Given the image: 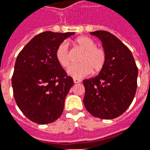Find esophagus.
I'll use <instances>...</instances> for the list:
<instances>
[{
	"mask_svg": "<svg viewBox=\"0 0 150 150\" xmlns=\"http://www.w3.org/2000/svg\"><path fill=\"white\" fill-rule=\"evenodd\" d=\"M73 81H74V83H80V82H81V80H80L79 79L74 78L73 79Z\"/></svg>",
	"mask_w": 150,
	"mask_h": 150,
	"instance_id": "obj_1",
	"label": "esophagus"
}]
</instances>
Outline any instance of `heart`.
I'll return each mask as SVG.
<instances>
[{"instance_id":"b5f03b06","label":"heart","mask_w":150,"mask_h":150,"mask_svg":"<svg viewBox=\"0 0 150 150\" xmlns=\"http://www.w3.org/2000/svg\"><path fill=\"white\" fill-rule=\"evenodd\" d=\"M75 42L84 50L79 59V64L71 66L67 73L74 78H83L90 73H97L104 67L106 61V54L102 48L97 47L94 40L89 37L82 36L76 38ZM55 58L62 67H67L71 64V56L67 42L59 44L55 50Z\"/></svg>"}]
</instances>
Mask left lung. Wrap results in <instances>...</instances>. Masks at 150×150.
I'll return each mask as SVG.
<instances>
[{"label": "left lung", "instance_id": "8db88e82", "mask_svg": "<svg viewBox=\"0 0 150 150\" xmlns=\"http://www.w3.org/2000/svg\"><path fill=\"white\" fill-rule=\"evenodd\" d=\"M90 34L101 41L106 61L97 76L83 80V104L92 116L114 119L132 104L137 91L138 69L130 50L115 35L104 30Z\"/></svg>", "mask_w": 150, "mask_h": 150}]
</instances>
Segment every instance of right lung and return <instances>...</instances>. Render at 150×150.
Instances as JSON below:
<instances>
[{"mask_svg": "<svg viewBox=\"0 0 150 150\" xmlns=\"http://www.w3.org/2000/svg\"><path fill=\"white\" fill-rule=\"evenodd\" d=\"M74 34L41 33L17 57L12 77L13 96L20 110L33 122L46 125L62 115L74 82L57 61L55 50Z\"/></svg>", "mask_w": 150, "mask_h": 150, "instance_id": "right-lung-1", "label": "right lung"}]
</instances>
